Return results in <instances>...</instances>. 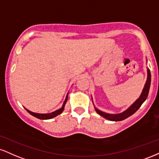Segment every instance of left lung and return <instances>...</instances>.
Instances as JSON below:
<instances>
[{"mask_svg": "<svg viewBox=\"0 0 159 159\" xmlns=\"http://www.w3.org/2000/svg\"><path fill=\"white\" fill-rule=\"evenodd\" d=\"M150 83H151V74H150V70L147 68V78L146 83H145L144 84V87L143 88L142 93H141V94L140 96H139V98H138L129 108H127V110H124V112H121V113L110 114V113H107V112H102V111H101L100 110H98V109L95 107L94 105L95 111L97 112V113L100 115V116H102V117H104V118H106V119L110 120V121H122V120L126 119V118L129 117V116H132L133 114H134L135 112H136L139 108H140L141 104H142L145 101V100H146L147 98V95H148L149 90H150Z\"/></svg>", "mask_w": 159, "mask_h": 159, "instance_id": "left-lung-1", "label": "left lung"}]
</instances>
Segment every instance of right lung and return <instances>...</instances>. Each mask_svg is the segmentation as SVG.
Returning a JSON list of instances; mask_svg holds the SVG:
<instances>
[{"label": "right lung", "instance_id": "right-lung-1", "mask_svg": "<svg viewBox=\"0 0 159 159\" xmlns=\"http://www.w3.org/2000/svg\"><path fill=\"white\" fill-rule=\"evenodd\" d=\"M68 93H67V95H66V98H65V101H64V104H63L62 107H61L60 109H58V110H55V111H54V112H50V113H36V112H32V111L27 110V109H26V108H25V107L24 108L26 109V110L29 113L31 114L32 116H34V117H35V118H39V119H41V120L51 119V118H54V117H55V116H58V115H60L61 112H62L63 111H64L65 104H66V101H67Z\"/></svg>", "mask_w": 159, "mask_h": 159}]
</instances>
